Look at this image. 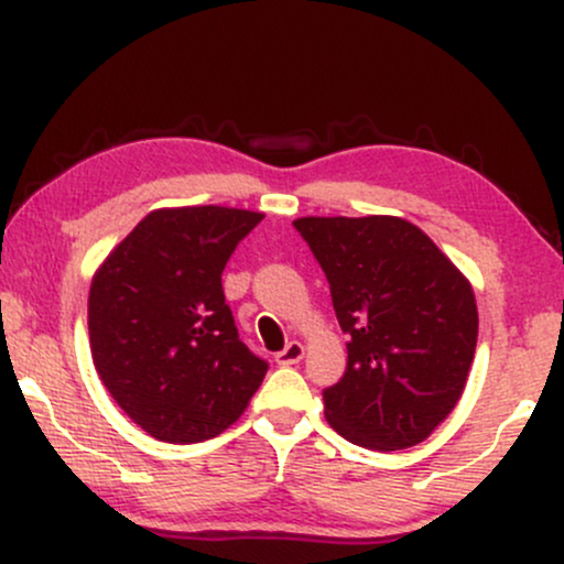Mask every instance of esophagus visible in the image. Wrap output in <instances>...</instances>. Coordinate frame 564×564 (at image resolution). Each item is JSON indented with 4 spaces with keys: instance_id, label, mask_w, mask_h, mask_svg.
Listing matches in <instances>:
<instances>
[{
    "instance_id": "1",
    "label": "esophagus",
    "mask_w": 564,
    "mask_h": 564,
    "mask_svg": "<svg viewBox=\"0 0 564 564\" xmlns=\"http://www.w3.org/2000/svg\"><path fill=\"white\" fill-rule=\"evenodd\" d=\"M302 358H304L302 341H289V345L275 355V364L278 366H294V364H300Z\"/></svg>"
}]
</instances>
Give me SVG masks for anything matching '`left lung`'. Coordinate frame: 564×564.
I'll use <instances>...</instances> for the list:
<instances>
[{
    "instance_id": "obj_1",
    "label": "left lung",
    "mask_w": 564,
    "mask_h": 564,
    "mask_svg": "<svg viewBox=\"0 0 564 564\" xmlns=\"http://www.w3.org/2000/svg\"><path fill=\"white\" fill-rule=\"evenodd\" d=\"M332 286L347 371L323 390L328 424L368 451L422 443L462 398L477 347L471 283L408 219L300 217Z\"/></svg>"
}]
</instances>
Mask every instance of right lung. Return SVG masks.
<instances>
[{
  "mask_svg": "<svg viewBox=\"0 0 564 564\" xmlns=\"http://www.w3.org/2000/svg\"><path fill=\"white\" fill-rule=\"evenodd\" d=\"M260 212L156 209L97 268L89 347L121 411L164 443H200L241 419L268 364L238 339L223 270Z\"/></svg>",
  "mask_w": 564,
  "mask_h": 564,
  "instance_id": "add662e5",
  "label": "right lung"
}]
</instances>
